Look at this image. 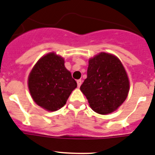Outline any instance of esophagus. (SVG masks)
Here are the masks:
<instances>
[{"label": "esophagus", "instance_id": "esophagus-1", "mask_svg": "<svg viewBox=\"0 0 155 155\" xmlns=\"http://www.w3.org/2000/svg\"><path fill=\"white\" fill-rule=\"evenodd\" d=\"M81 82H82V81L79 79V80L77 81V83H78V87H80L81 85Z\"/></svg>", "mask_w": 155, "mask_h": 155}]
</instances>
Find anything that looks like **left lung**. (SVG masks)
I'll use <instances>...</instances> for the list:
<instances>
[{
	"label": "left lung",
	"mask_w": 155,
	"mask_h": 155,
	"mask_svg": "<svg viewBox=\"0 0 155 155\" xmlns=\"http://www.w3.org/2000/svg\"><path fill=\"white\" fill-rule=\"evenodd\" d=\"M129 86L120 60L113 54L101 52L89 60L87 78L80 89L94 112L106 115L116 111L124 103Z\"/></svg>",
	"instance_id": "1"
}]
</instances>
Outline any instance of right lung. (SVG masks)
Wrapping results in <instances>:
<instances>
[{
    "mask_svg": "<svg viewBox=\"0 0 155 155\" xmlns=\"http://www.w3.org/2000/svg\"><path fill=\"white\" fill-rule=\"evenodd\" d=\"M64 58L51 52L36 62L28 77V89L34 101L47 111L63 107L77 82L64 65Z\"/></svg>",
    "mask_w": 155,
    "mask_h": 155,
    "instance_id": "1",
    "label": "right lung"
}]
</instances>
